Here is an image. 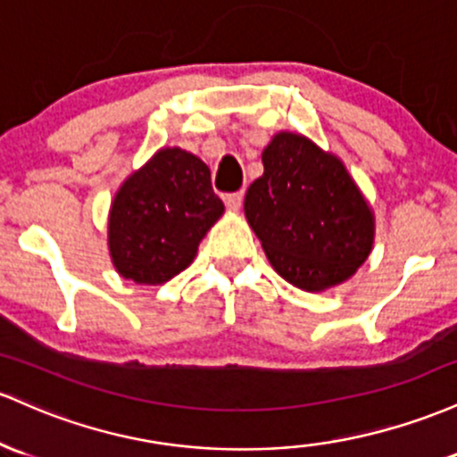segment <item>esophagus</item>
<instances>
[{
  "label": "esophagus",
  "instance_id": "esophagus-1",
  "mask_svg": "<svg viewBox=\"0 0 457 457\" xmlns=\"http://www.w3.org/2000/svg\"><path fill=\"white\" fill-rule=\"evenodd\" d=\"M224 203H227V207L230 209V212H239V207H242V203H244V192L227 194V196H224Z\"/></svg>",
  "mask_w": 457,
  "mask_h": 457
}]
</instances>
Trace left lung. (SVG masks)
<instances>
[{"instance_id":"8db88e82","label":"left lung","mask_w":457,"mask_h":457,"mask_svg":"<svg viewBox=\"0 0 457 457\" xmlns=\"http://www.w3.org/2000/svg\"><path fill=\"white\" fill-rule=\"evenodd\" d=\"M248 187L245 220L271 268L304 291L341 285L373 245V213L339 157L300 133L280 131Z\"/></svg>"}]
</instances>
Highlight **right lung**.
I'll return each mask as SVG.
<instances>
[{
	"label": "right lung",
	"instance_id": "1",
	"mask_svg": "<svg viewBox=\"0 0 457 457\" xmlns=\"http://www.w3.org/2000/svg\"><path fill=\"white\" fill-rule=\"evenodd\" d=\"M222 213L207 163L183 148H162L116 192L107 230L112 263L137 285L166 283L192 263Z\"/></svg>",
	"mask_w": 457,
	"mask_h": 457
}]
</instances>
